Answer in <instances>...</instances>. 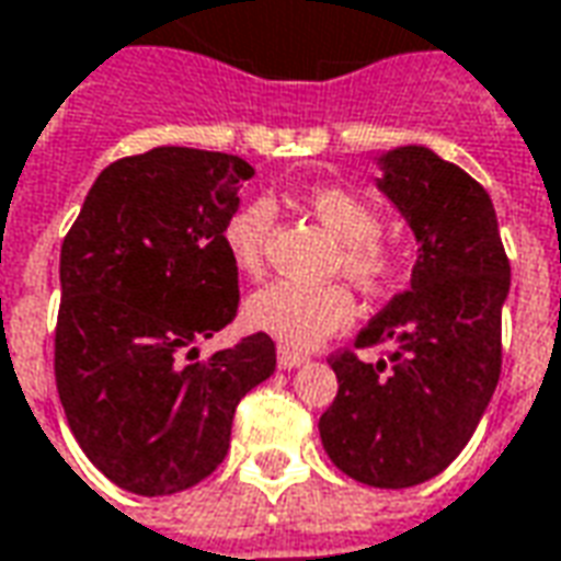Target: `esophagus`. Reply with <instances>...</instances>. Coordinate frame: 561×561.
Masks as SVG:
<instances>
[{
    "mask_svg": "<svg viewBox=\"0 0 561 561\" xmlns=\"http://www.w3.org/2000/svg\"><path fill=\"white\" fill-rule=\"evenodd\" d=\"M276 359H279L282 371H291V368H300V365L307 362V356H300V353H295V350H285V346H282Z\"/></svg>",
    "mask_w": 561,
    "mask_h": 561,
    "instance_id": "esophagus-1",
    "label": "esophagus"
}]
</instances>
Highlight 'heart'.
Listing matches in <instances>:
<instances>
[{"instance_id":"obj_1","label":"heart","mask_w":561,"mask_h":561,"mask_svg":"<svg viewBox=\"0 0 561 561\" xmlns=\"http://www.w3.org/2000/svg\"><path fill=\"white\" fill-rule=\"evenodd\" d=\"M310 215L322 224L331 239H337L334 273H344L365 295L390 288L399 273V254L383 242L380 217L368 202L344 186H319L307 196ZM276 220L270 199H251L236 208L224 227V249L236 270L261 273L266 242ZM353 319V297L341 282L304 285V282L276 279L257 288L245 304V322L254 331L276 337L282 346L307 350L325 341L331 331L344 329Z\"/></svg>"}]
</instances>
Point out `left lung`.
Segmentation results:
<instances>
[{
  "mask_svg": "<svg viewBox=\"0 0 561 561\" xmlns=\"http://www.w3.org/2000/svg\"><path fill=\"white\" fill-rule=\"evenodd\" d=\"M377 186L417 239L411 288L356 334L365 362L331 356L337 396L319 417L334 467L375 489H411L439 476L470 442L501 377V310L510 291L491 196L426 147L380 156Z\"/></svg>",
  "mask_w": 561,
  "mask_h": 561,
  "instance_id": "8db88e82",
  "label": "left lung"
}]
</instances>
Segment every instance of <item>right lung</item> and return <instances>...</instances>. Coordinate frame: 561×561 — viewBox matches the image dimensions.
Returning <instances> with one entry per match:
<instances>
[{
	"label": "right lung",
	"instance_id": "add662e5",
	"mask_svg": "<svg viewBox=\"0 0 561 561\" xmlns=\"http://www.w3.org/2000/svg\"><path fill=\"white\" fill-rule=\"evenodd\" d=\"M254 169L156 147L106 165L60 245L55 380L72 436L119 489H193L227 457L236 405L276 371L257 331L199 359L239 310L224 227Z\"/></svg>",
	"mask_w": 561,
	"mask_h": 561
}]
</instances>
